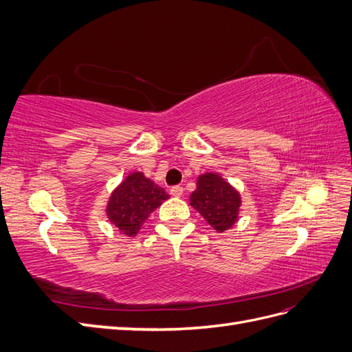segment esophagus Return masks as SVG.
Segmentation results:
<instances>
[{"instance_id": "1", "label": "esophagus", "mask_w": 352, "mask_h": 352, "mask_svg": "<svg viewBox=\"0 0 352 352\" xmlns=\"http://www.w3.org/2000/svg\"><path fill=\"white\" fill-rule=\"evenodd\" d=\"M170 194H172L173 197H182L184 195V188L179 186V185L172 186V188H170Z\"/></svg>"}]
</instances>
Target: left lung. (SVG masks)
Returning <instances> with one entry per match:
<instances>
[{
    "label": "left lung",
    "instance_id": "obj_1",
    "mask_svg": "<svg viewBox=\"0 0 352 352\" xmlns=\"http://www.w3.org/2000/svg\"><path fill=\"white\" fill-rule=\"evenodd\" d=\"M190 206L217 232L235 225L241 207V197L225 179L214 173L198 177L197 189L190 194Z\"/></svg>",
    "mask_w": 352,
    "mask_h": 352
}]
</instances>
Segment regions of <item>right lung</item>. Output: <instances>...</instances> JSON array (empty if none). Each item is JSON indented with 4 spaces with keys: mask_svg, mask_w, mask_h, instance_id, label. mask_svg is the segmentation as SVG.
<instances>
[{
    "mask_svg": "<svg viewBox=\"0 0 352 352\" xmlns=\"http://www.w3.org/2000/svg\"><path fill=\"white\" fill-rule=\"evenodd\" d=\"M167 198L163 188L157 186L142 173L135 172L111 194L107 217L123 235L135 236L148 216Z\"/></svg>",
    "mask_w": 352,
    "mask_h": 352,
    "instance_id": "obj_1",
    "label": "right lung"
}]
</instances>
